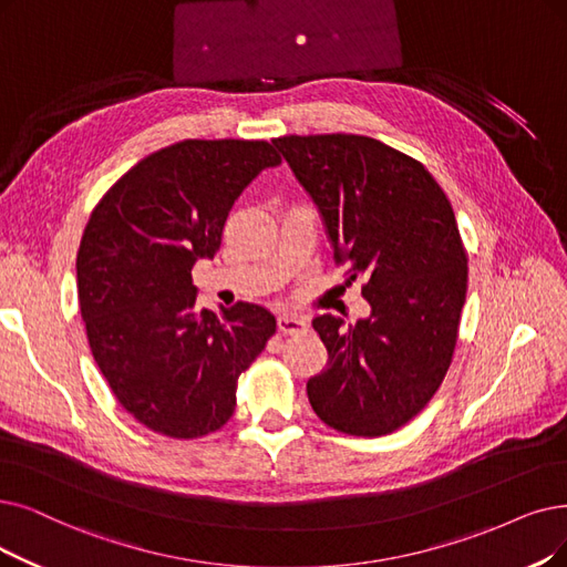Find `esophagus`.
<instances>
[{
	"label": "esophagus",
	"instance_id": "obj_1",
	"mask_svg": "<svg viewBox=\"0 0 567 567\" xmlns=\"http://www.w3.org/2000/svg\"><path fill=\"white\" fill-rule=\"evenodd\" d=\"M277 326H279V332L284 334H298L307 328V321L302 319V316H290V313H284L277 319Z\"/></svg>",
	"mask_w": 567,
	"mask_h": 567
}]
</instances>
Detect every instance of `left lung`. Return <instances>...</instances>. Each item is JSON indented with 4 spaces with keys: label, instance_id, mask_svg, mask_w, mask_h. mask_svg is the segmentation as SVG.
<instances>
[{
    "label": "left lung",
    "instance_id": "8db88e82",
    "mask_svg": "<svg viewBox=\"0 0 567 567\" xmlns=\"http://www.w3.org/2000/svg\"><path fill=\"white\" fill-rule=\"evenodd\" d=\"M319 207L334 262L365 279L370 316L344 328L313 319L328 365L307 381L316 416L379 437L412 421L444 381L467 292V254L430 172L362 134H288L271 142Z\"/></svg>",
    "mask_w": 567,
    "mask_h": 567
}]
</instances>
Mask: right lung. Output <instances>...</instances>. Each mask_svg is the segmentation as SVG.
<instances>
[{"label":"right lung","mask_w":567,"mask_h":567,"mask_svg":"<svg viewBox=\"0 0 567 567\" xmlns=\"http://www.w3.org/2000/svg\"><path fill=\"white\" fill-rule=\"evenodd\" d=\"M279 163L267 142L186 140L125 172L90 214L76 256L87 344L153 433L195 440L228 423L239 374L277 330L260 305L199 309L190 269L216 256L241 190Z\"/></svg>","instance_id":"right-lung-1"}]
</instances>
